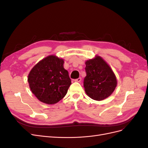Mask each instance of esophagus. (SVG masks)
Segmentation results:
<instances>
[{
  "label": "esophagus",
  "instance_id": "34e87169",
  "mask_svg": "<svg viewBox=\"0 0 148 148\" xmlns=\"http://www.w3.org/2000/svg\"><path fill=\"white\" fill-rule=\"evenodd\" d=\"M81 80H82L81 78H78L77 79H75V82H81Z\"/></svg>",
  "mask_w": 148,
  "mask_h": 148
}]
</instances>
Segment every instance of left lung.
<instances>
[{"mask_svg": "<svg viewBox=\"0 0 148 148\" xmlns=\"http://www.w3.org/2000/svg\"><path fill=\"white\" fill-rule=\"evenodd\" d=\"M86 76L84 88L86 95L96 101L108 97L117 86V79L109 65L99 56L85 62Z\"/></svg>", "mask_w": 148, "mask_h": 148, "instance_id": "left-lung-1", "label": "left lung"}]
</instances>
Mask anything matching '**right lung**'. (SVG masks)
<instances>
[{
    "mask_svg": "<svg viewBox=\"0 0 148 148\" xmlns=\"http://www.w3.org/2000/svg\"><path fill=\"white\" fill-rule=\"evenodd\" d=\"M64 64L63 59L52 55L39 61L30 71L29 88L41 102L54 104L66 95L71 83Z\"/></svg>",
    "mask_w": 148,
    "mask_h": 148,
    "instance_id": "1",
    "label": "right lung"
}]
</instances>
